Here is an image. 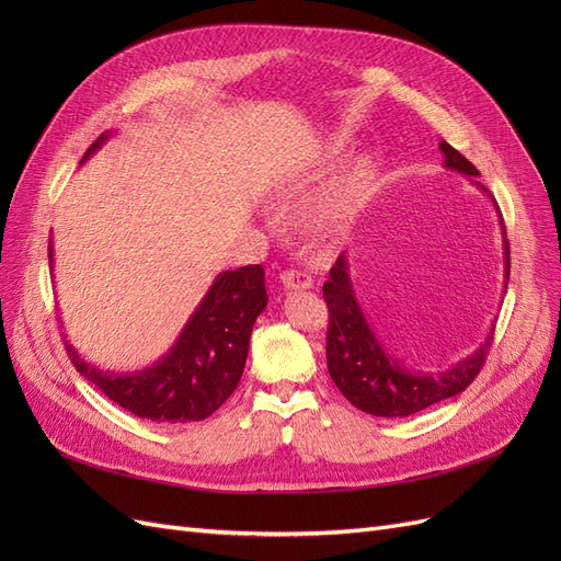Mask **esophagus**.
Here are the masks:
<instances>
[{
    "label": "esophagus",
    "instance_id": "esophagus-1",
    "mask_svg": "<svg viewBox=\"0 0 561 561\" xmlns=\"http://www.w3.org/2000/svg\"><path fill=\"white\" fill-rule=\"evenodd\" d=\"M280 283L287 287V290H309V287H313L311 276L304 274V271H295V268L283 271Z\"/></svg>",
    "mask_w": 561,
    "mask_h": 561
}]
</instances>
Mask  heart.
<instances>
[{
  "mask_svg": "<svg viewBox=\"0 0 561 561\" xmlns=\"http://www.w3.org/2000/svg\"><path fill=\"white\" fill-rule=\"evenodd\" d=\"M342 145V138H330L322 145L320 161H330L334 154H339ZM287 184H290V180H280L283 190ZM375 184L377 165L369 157H358L344 163L304 206L299 217L304 233L313 241H332L336 236H342L369 201Z\"/></svg>",
  "mask_w": 561,
  "mask_h": 561,
  "instance_id": "1",
  "label": "heart"
}]
</instances>
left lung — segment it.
Segmentation results:
<instances>
[{"mask_svg": "<svg viewBox=\"0 0 561 561\" xmlns=\"http://www.w3.org/2000/svg\"><path fill=\"white\" fill-rule=\"evenodd\" d=\"M439 151L445 154V168L468 175L474 186H480L484 194L486 186L478 180L480 173L463 154L447 145L439 142ZM494 201V198H491ZM496 206V201H494ZM499 213V206H496ZM501 219V213H499ZM503 231V264H505V283L507 290V276H511V250H507L505 227L501 219ZM322 297L328 301L330 309V328H328V369L330 377L342 390L344 398L358 407V410L371 416H410L426 407L447 400L466 390L472 379L478 377L482 363L486 358V351L494 339V330L486 334L480 348L470 353L468 358L458 360L456 365L439 369V371H414L400 365L393 355H390L379 336L371 330L360 307L358 297L353 290L348 257L342 252L336 257V264L330 268V280L322 285Z\"/></svg>", "mask_w": 561, "mask_h": 561, "instance_id": "obj_1", "label": "left lung"}]
</instances>
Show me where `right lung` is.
Masks as SVG:
<instances>
[{"mask_svg": "<svg viewBox=\"0 0 561 561\" xmlns=\"http://www.w3.org/2000/svg\"><path fill=\"white\" fill-rule=\"evenodd\" d=\"M112 138L103 133L83 154L81 163ZM54 266V243H48ZM262 264L222 271L196 311L186 320L175 344L145 369L118 371L89 365L67 344L79 375L130 414L157 423H192L208 419L227 402L243 377L250 334L257 316L266 309Z\"/></svg>", "mask_w": 561, "mask_h": 561, "instance_id": "obj_1", "label": "right lung"}]
</instances>
